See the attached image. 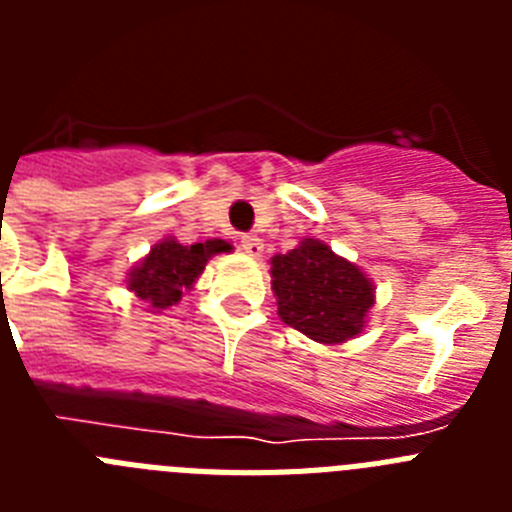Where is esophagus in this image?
I'll return each instance as SVG.
<instances>
[{"label": "esophagus", "mask_w": 512, "mask_h": 512, "mask_svg": "<svg viewBox=\"0 0 512 512\" xmlns=\"http://www.w3.org/2000/svg\"><path fill=\"white\" fill-rule=\"evenodd\" d=\"M241 248L248 253V256H261V251H264V243H261L259 235L246 233V235H241Z\"/></svg>", "instance_id": "esophagus-1"}]
</instances>
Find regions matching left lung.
Here are the masks:
<instances>
[{
  "instance_id": "8db88e82",
  "label": "left lung",
  "mask_w": 512,
  "mask_h": 512,
  "mask_svg": "<svg viewBox=\"0 0 512 512\" xmlns=\"http://www.w3.org/2000/svg\"><path fill=\"white\" fill-rule=\"evenodd\" d=\"M271 289L284 323L330 346L359 336L374 305L364 271L315 238L271 259Z\"/></svg>"
}]
</instances>
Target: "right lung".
Segmentation results:
<instances>
[{
    "mask_svg": "<svg viewBox=\"0 0 512 512\" xmlns=\"http://www.w3.org/2000/svg\"><path fill=\"white\" fill-rule=\"evenodd\" d=\"M230 251V243L212 241L182 246L174 238H164L151 248L146 259L130 271L128 289L153 310H166L182 300L184 289L205 271V264L215 253Z\"/></svg>",
    "mask_w": 512,
    "mask_h": 512,
    "instance_id": "right-lung-1",
    "label": "right lung"
}]
</instances>
